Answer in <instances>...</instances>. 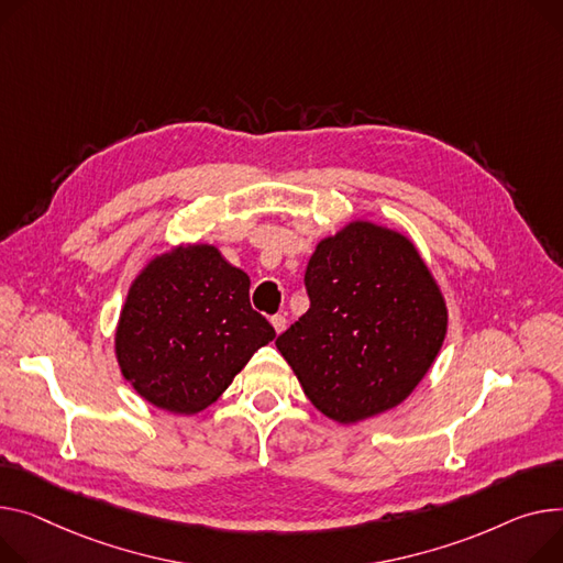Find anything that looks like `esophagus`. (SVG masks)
I'll return each mask as SVG.
<instances>
[{
	"mask_svg": "<svg viewBox=\"0 0 563 563\" xmlns=\"http://www.w3.org/2000/svg\"><path fill=\"white\" fill-rule=\"evenodd\" d=\"M272 325H274V330L280 334V332L287 328V319H285V314H274V317H272Z\"/></svg>",
	"mask_w": 563,
	"mask_h": 563,
	"instance_id": "obj_1",
	"label": "esophagus"
}]
</instances>
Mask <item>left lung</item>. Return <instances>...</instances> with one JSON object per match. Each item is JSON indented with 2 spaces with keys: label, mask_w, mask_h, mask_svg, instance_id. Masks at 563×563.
Wrapping results in <instances>:
<instances>
[{
  "label": "left lung",
  "mask_w": 563,
  "mask_h": 563,
  "mask_svg": "<svg viewBox=\"0 0 563 563\" xmlns=\"http://www.w3.org/2000/svg\"><path fill=\"white\" fill-rule=\"evenodd\" d=\"M306 289L308 312L276 346L321 415L351 426L417 389L441 351L448 308L415 242L351 221L317 244Z\"/></svg>",
  "instance_id": "8db88e82"
}]
</instances>
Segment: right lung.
Here are the masks:
<instances>
[{"label":"right lung","instance_id":"right-lung-1","mask_svg":"<svg viewBox=\"0 0 563 563\" xmlns=\"http://www.w3.org/2000/svg\"><path fill=\"white\" fill-rule=\"evenodd\" d=\"M249 276L212 244H178L146 262L115 330L122 376L172 415L210 407L276 330L249 301Z\"/></svg>","mask_w":563,"mask_h":563}]
</instances>
